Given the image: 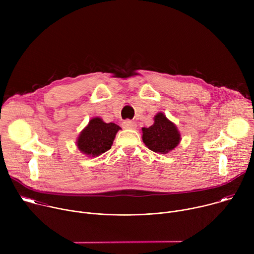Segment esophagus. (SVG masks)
Returning a JSON list of instances; mask_svg holds the SVG:
<instances>
[{
    "label": "esophagus",
    "instance_id": "obj_1",
    "mask_svg": "<svg viewBox=\"0 0 254 254\" xmlns=\"http://www.w3.org/2000/svg\"><path fill=\"white\" fill-rule=\"evenodd\" d=\"M123 127L127 129H134L136 127V124L131 121H124L123 122Z\"/></svg>",
    "mask_w": 254,
    "mask_h": 254
}]
</instances>
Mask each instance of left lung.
Wrapping results in <instances>:
<instances>
[{
  "label": "left lung",
  "mask_w": 254,
  "mask_h": 254,
  "mask_svg": "<svg viewBox=\"0 0 254 254\" xmlns=\"http://www.w3.org/2000/svg\"><path fill=\"white\" fill-rule=\"evenodd\" d=\"M141 131L143 143L155 153L168 154L181 141V133L177 126L163 113H158L154 118V125L142 127Z\"/></svg>",
  "instance_id": "left-lung-1"
}]
</instances>
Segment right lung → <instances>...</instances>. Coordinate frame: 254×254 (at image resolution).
<instances>
[{"instance_id":"add662e5","label":"right lung","mask_w":254,"mask_h":254,"mask_svg":"<svg viewBox=\"0 0 254 254\" xmlns=\"http://www.w3.org/2000/svg\"><path fill=\"white\" fill-rule=\"evenodd\" d=\"M120 129L121 127L114 123L106 124L100 118H93L80 131L76 146L87 157H98L112 148Z\"/></svg>"}]
</instances>
